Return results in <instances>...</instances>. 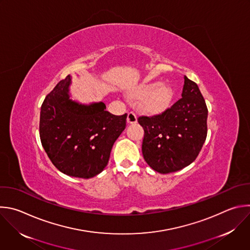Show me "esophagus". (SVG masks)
I'll return each mask as SVG.
<instances>
[{"mask_svg": "<svg viewBox=\"0 0 250 250\" xmlns=\"http://www.w3.org/2000/svg\"><path fill=\"white\" fill-rule=\"evenodd\" d=\"M137 122V116L133 112H129L127 114V123L128 124H135Z\"/></svg>", "mask_w": 250, "mask_h": 250, "instance_id": "esophagus-1", "label": "esophagus"}]
</instances>
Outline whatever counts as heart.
Listing matches in <instances>:
<instances>
[{"mask_svg": "<svg viewBox=\"0 0 250 250\" xmlns=\"http://www.w3.org/2000/svg\"><path fill=\"white\" fill-rule=\"evenodd\" d=\"M173 95L172 88L162 84L160 81L145 83L134 93L135 98L140 100V108L151 114H158L168 109L172 103Z\"/></svg>", "mask_w": 250, "mask_h": 250, "instance_id": "1", "label": "heart"}]
</instances>
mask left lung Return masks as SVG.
Masks as SVG:
<instances>
[{
  "label": "left lung",
  "instance_id": "left-lung-1",
  "mask_svg": "<svg viewBox=\"0 0 250 250\" xmlns=\"http://www.w3.org/2000/svg\"><path fill=\"white\" fill-rule=\"evenodd\" d=\"M208 109L196 83L185 76L182 98L158 115L140 116L142 155L150 167L169 174L190 165L207 136Z\"/></svg>",
  "mask_w": 250,
  "mask_h": 250
}]
</instances>
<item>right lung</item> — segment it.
<instances>
[{
	"label": "right lung",
	"mask_w": 250,
	"mask_h": 250,
	"mask_svg": "<svg viewBox=\"0 0 250 250\" xmlns=\"http://www.w3.org/2000/svg\"><path fill=\"white\" fill-rule=\"evenodd\" d=\"M69 84L67 75L46 96L40 112V139L60 172L90 179L105 169L115 141L125 128L127 115L105 111L103 102L85 106L71 101Z\"/></svg>",
	"instance_id": "obj_1"
}]
</instances>
